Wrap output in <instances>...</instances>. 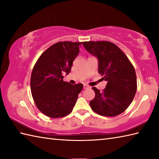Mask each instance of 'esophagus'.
I'll return each instance as SVG.
<instances>
[{"label":"esophagus","mask_w":159,"mask_h":159,"mask_svg":"<svg viewBox=\"0 0 159 159\" xmlns=\"http://www.w3.org/2000/svg\"><path fill=\"white\" fill-rule=\"evenodd\" d=\"M83 88H84V89H87L90 88V87L88 86V85H83Z\"/></svg>","instance_id":"obj_1"}]
</instances>
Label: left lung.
I'll return each instance as SVG.
<instances>
[{
	"instance_id": "left-lung-1",
	"label": "left lung",
	"mask_w": 159,
	"mask_h": 159,
	"mask_svg": "<svg viewBox=\"0 0 159 159\" xmlns=\"http://www.w3.org/2000/svg\"><path fill=\"white\" fill-rule=\"evenodd\" d=\"M84 48L98 61V72L107 82L100 92L93 87L96 96L89 104L94 112L113 117L123 113L137 92V77L133 66L126 55L112 42H85Z\"/></svg>"
}]
</instances>
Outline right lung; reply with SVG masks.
<instances>
[{"label": "right lung", "mask_w": 159, "mask_h": 159, "mask_svg": "<svg viewBox=\"0 0 159 159\" xmlns=\"http://www.w3.org/2000/svg\"><path fill=\"white\" fill-rule=\"evenodd\" d=\"M82 42H60L43 52L37 61L31 77V91L37 107L51 118L70 114L75 105L82 83L63 81L79 55Z\"/></svg>", "instance_id": "1"}]
</instances>
